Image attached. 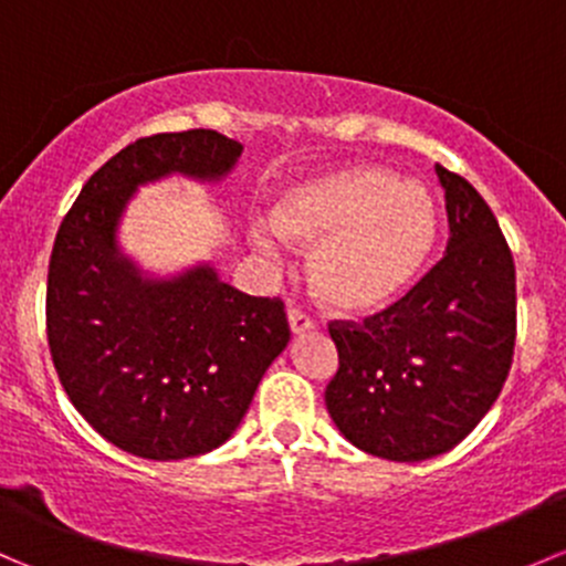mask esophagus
Returning a JSON list of instances; mask_svg holds the SVG:
<instances>
[{
    "label": "esophagus",
    "instance_id": "esophagus-1",
    "mask_svg": "<svg viewBox=\"0 0 566 566\" xmlns=\"http://www.w3.org/2000/svg\"><path fill=\"white\" fill-rule=\"evenodd\" d=\"M290 317V328H293V334H310V331H315V317L310 315V312L298 310V306H293V310L287 312Z\"/></svg>",
    "mask_w": 566,
    "mask_h": 566
}]
</instances>
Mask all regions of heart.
<instances>
[{
    "instance_id": "obj_1",
    "label": "heart",
    "mask_w": 566,
    "mask_h": 566,
    "mask_svg": "<svg viewBox=\"0 0 566 566\" xmlns=\"http://www.w3.org/2000/svg\"><path fill=\"white\" fill-rule=\"evenodd\" d=\"M273 224L290 241L315 247L312 290L339 312H373L405 293L438 241V205L416 180L380 167H347L287 188ZM271 249L268 235H256Z\"/></svg>"
}]
</instances>
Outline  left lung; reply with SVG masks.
<instances>
[{"instance_id": "1", "label": "left lung", "mask_w": 566, "mask_h": 566, "mask_svg": "<svg viewBox=\"0 0 566 566\" xmlns=\"http://www.w3.org/2000/svg\"><path fill=\"white\" fill-rule=\"evenodd\" d=\"M447 254L384 312L331 319L339 367L325 408L361 452L394 462L454 449L499 399L517 336L515 260L465 177L436 167Z\"/></svg>"}]
</instances>
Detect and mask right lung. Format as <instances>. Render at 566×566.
Masks as SVG:
<instances>
[{
    "mask_svg": "<svg viewBox=\"0 0 566 566\" xmlns=\"http://www.w3.org/2000/svg\"><path fill=\"white\" fill-rule=\"evenodd\" d=\"M241 150L210 128L142 136L84 182L56 232L45 284L56 378L87 424L136 458L221 447L290 342L282 298L241 293L213 268L147 282L114 243L139 182L172 172L219 180Z\"/></svg>",
    "mask_w": 566,
    "mask_h": 566,
    "instance_id": "obj_1",
    "label": "right lung"
}]
</instances>
